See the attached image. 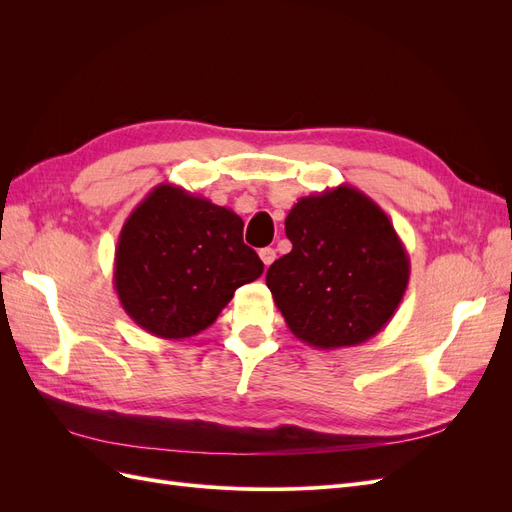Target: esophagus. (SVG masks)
Instances as JSON below:
<instances>
[{"label": "esophagus", "instance_id": "1", "mask_svg": "<svg viewBox=\"0 0 512 512\" xmlns=\"http://www.w3.org/2000/svg\"><path fill=\"white\" fill-rule=\"evenodd\" d=\"M258 254H260V260L265 262V267H269L271 262L275 260V250H273V247H262Z\"/></svg>", "mask_w": 512, "mask_h": 512}]
</instances>
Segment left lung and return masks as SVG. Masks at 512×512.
<instances>
[{
	"instance_id": "obj_1",
	"label": "left lung",
	"mask_w": 512,
	"mask_h": 512,
	"mask_svg": "<svg viewBox=\"0 0 512 512\" xmlns=\"http://www.w3.org/2000/svg\"><path fill=\"white\" fill-rule=\"evenodd\" d=\"M290 254L267 286L292 335L307 346H359L380 333L404 299L410 258L374 200L337 185L297 200L286 218Z\"/></svg>"
}]
</instances>
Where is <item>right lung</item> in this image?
<instances>
[{"instance_id":"add662e5","label":"right lung","mask_w":512,"mask_h":512,"mask_svg":"<svg viewBox=\"0 0 512 512\" xmlns=\"http://www.w3.org/2000/svg\"><path fill=\"white\" fill-rule=\"evenodd\" d=\"M243 220L179 185L160 183L119 232L113 284L126 314L162 339L198 335L232 294L262 275Z\"/></svg>"}]
</instances>
